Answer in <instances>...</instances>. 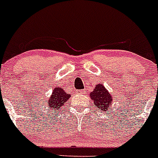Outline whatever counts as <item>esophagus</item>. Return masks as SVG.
Masks as SVG:
<instances>
[{
  "instance_id": "esophagus-1",
  "label": "esophagus",
  "mask_w": 158,
  "mask_h": 158,
  "mask_svg": "<svg viewBox=\"0 0 158 158\" xmlns=\"http://www.w3.org/2000/svg\"><path fill=\"white\" fill-rule=\"evenodd\" d=\"M77 93H79V94H85V89H83V90H77Z\"/></svg>"
}]
</instances>
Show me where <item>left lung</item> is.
Returning a JSON list of instances; mask_svg holds the SVG:
<instances>
[{"mask_svg":"<svg viewBox=\"0 0 158 158\" xmlns=\"http://www.w3.org/2000/svg\"><path fill=\"white\" fill-rule=\"evenodd\" d=\"M89 96L93 105L103 111L106 112L112 106L113 96L107 91L102 83L95 86L93 91L89 93Z\"/></svg>","mask_w":158,"mask_h":158,"instance_id":"1","label":"left lung"}]
</instances>
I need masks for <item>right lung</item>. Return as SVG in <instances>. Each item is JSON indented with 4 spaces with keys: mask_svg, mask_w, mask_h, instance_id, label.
I'll return each instance as SVG.
<instances>
[{
    "mask_svg": "<svg viewBox=\"0 0 158 158\" xmlns=\"http://www.w3.org/2000/svg\"><path fill=\"white\" fill-rule=\"evenodd\" d=\"M70 96V94L65 93V90L61 87H55L52 94L47 100V108L51 111H58Z\"/></svg>",
    "mask_w": 158,
    "mask_h": 158,
    "instance_id": "right-lung-1",
    "label": "right lung"
}]
</instances>
